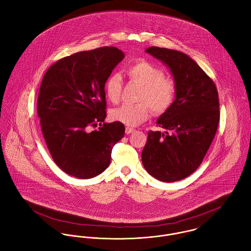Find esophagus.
<instances>
[{"instance_id": "obj_1", "label": "esophagus", "mask_w": 251, "mask_h": 251, "mask_svg": "<svg viewBox=\"0 0 251 251\" xmlns=\"http://www.w3.org/2000/svg\"><path fill=\"white\" fill-rule=\"evenodd\" d=\"M133 131H134L133 128H131V127H129V126H126V134H130V133H132Z\"/></svg>"}]
</instances>
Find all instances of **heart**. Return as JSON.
Masks as SVG:
<instances>
[{
    "instance_id": "heart-1",
    "label": "heart",
    "mask_w": 251,
    "mask_h": 251,
    "mask_svg": "<svg viewBox=\"0 0 251 251\" xmlns=\"http://www.w3.org/2000/svg\"><path fill=\"white\" fill-rule=\"evenodd\" d=\"M126 73L128 77L142 86L137 104H123L110 112V118L127 126H136L151 115V108L155 114H162L172 105L176 95V84L163 71L147 60L131 64ZM108 100L118 102L122 94V78L119 73L109 75L103 85Z\"/></svg>"
}]
</instances>
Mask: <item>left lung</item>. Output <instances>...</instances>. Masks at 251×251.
<instances>
[{
    "label": "left lung",
    "instance_id": "left-lung-1",
    "mask_svg": "<svg viewBox=\"0 0 251 251\" xmlns=\"http://www.w3.org/2000/svg\"><path fill=\"white\" fill-rule=\"evenodd\" d=\"M146 52L170 70L176 95L156 121L167 131L148 132L142 163L153 178L177 181L200 166L213 142L219 123L218 94L213 80L186 54L155 46Z\"/></svg>",
    "mask_w": 251,
    "mask_h": 251
}]
</instances>
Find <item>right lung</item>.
Instances as JSON below:
<instances>
[{
	"mask_svg": "<svg viewBox=\"0 0 251 251\" xmlns=\"http://www.w3.org/2000/svg\"><path fill=\"white\" fill-rule=\"evenodd\" d=\"M125 54L116 47L82 51L63 58L43 76L37 115L48 150L67 174L91 179L110 163L114 145L125 134L119 122L104 123L106 100L103 85ZM100 124L90 133L88 126Z\"/></svg>",
	"mask_w": 251,
	"mask_h": 251,
	"instance_id": "add662e5",
	"label": "right lung"
}]
</instances>
